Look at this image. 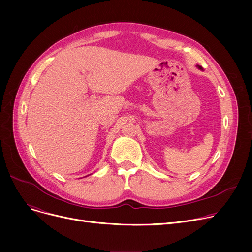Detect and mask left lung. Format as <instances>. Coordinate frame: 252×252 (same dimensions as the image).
<instances>
[{
  "mask_svg": "<svg viewBox=\"0 0 252 252\" xmlns=\"http://www.w3.org/2000/svg\"><path fill=\"white\" fill-rule=\"evenodd\" d=\"M197 67H198V68H199V69H201V70H202V67H201V66H199V65H197Z\"/></svg>",
  "mask_w": 252,
  "mask_h": 252,
  "instance_id": "8db88e82",
  "label": "left lung"
}]
</instances>
